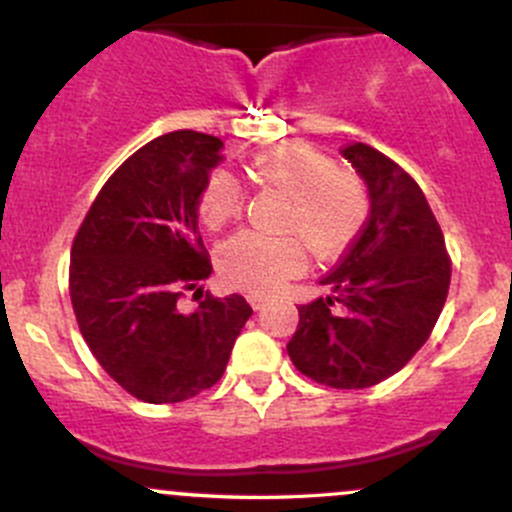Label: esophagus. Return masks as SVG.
Masks as SVG:
<instances>
[{
  "label": "esophagus",
  "mask_w": 512,
  "mask_h": 512,
  "mask_svg": "<svg viewBox=\"0 0 512 512\" xmlns=\"http://www.w3.org/2000/svg\"><path fill=\"white\" fill-rule=\"evenodd\" d=\"M247 302H250L252 309H262L267 304L265 294H247Z\"/></svg>",
  "instance_id": "obj_1"
}]
</instances>
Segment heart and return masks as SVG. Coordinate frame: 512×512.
Segmentation results:
<instances>
[{
  "label": "heart",
  "instance_id": "1",
  "mask_svg": "<svg viewBox=\"0 0 512 512\" xmlns=\"http://www.w3.org/2000/svg\"><path fill=\"white\" fill-rule=\"evenodd\" d=\"M252 178L287 195L280 230L267 237L240 232L218 250L220 280L232 289L275 292L307 270V250L319 257H337L359 237L369 218V193L354 170L334 165L327 153L307 143H280L252 153ZM198 210L210 230H220L245 210V188L227 170L205 180Z\"/></svg>",
  "mask_w": 512,
  "mask_h": 512
}]
</instances>
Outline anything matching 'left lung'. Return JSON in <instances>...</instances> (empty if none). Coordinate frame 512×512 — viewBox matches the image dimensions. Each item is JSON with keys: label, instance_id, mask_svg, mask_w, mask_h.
I'll use <instances>...</instances> for the list:
<instances>
[{"label": "left lung", "instance_id": "obj_1", "mask_svg": "<svg viewBox=\"0 0 512 512\" xmlns=\"http://www.w3.org/2000/svg\"><path fill=\"white\" fill-rule=\"evenodd\" d=\"M344 158L369 185L371 213L322 285L332 297L299 304L292 364L332 389H369L404 369L431 337L451 285L441 225L418 183L366 143Z\"/></svg>", "mask_w": 512, "mask_h": 512}]
</instances>
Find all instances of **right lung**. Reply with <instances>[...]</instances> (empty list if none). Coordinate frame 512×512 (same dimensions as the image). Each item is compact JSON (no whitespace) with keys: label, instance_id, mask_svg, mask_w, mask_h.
Returning <instances> with one entry per match:
<instances>
[{"label":"right lung","instance_id":"right-lung-1","mask_svg":"<svg viewBox=\"0 0 512 512\" xmlns=\"http://www.w3.org/2000/svg\"><path fill=\"white\" fill-rule=\"evenodd\" d=\"M223 141L173 131L138 148L98 190L71 245L69 294L81 337L121 389L175 404L223 376L250 319L240 297L198 289L213 272L198 198ZM188 291L201 294L185 313Z\"/></svg>","mask_w":512,"mask_h":512}]
</instances>
